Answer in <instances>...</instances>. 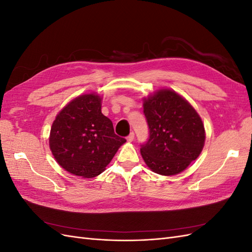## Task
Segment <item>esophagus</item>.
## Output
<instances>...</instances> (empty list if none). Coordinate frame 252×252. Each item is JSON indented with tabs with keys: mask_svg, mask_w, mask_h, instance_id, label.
<instances>
[{
	"mask_svg": "<svg viewBox=\"0 0 252 252\" xmlns=\"http://www.w3.org/2000/svg\"><path fill=\"white\" fill-rule=\"evenodd\" d=\"M134 140V133L133 132H130V134H129L128 136H127V141L128 142H132Z\"/></svg>",
	"mask_w": 252,
	"mask_h": 252,
	"instance_id": "esophagus-1",
	"label": "esophagus"
}]
</instances>
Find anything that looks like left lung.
<instances>
[{"mask_svg":"<svg viewBox=\"0 0 252 252\" xmlns=\"http://www.w3.org/2000/svg\"><path fill=\"white\" fill-rule=\"evenodd\" d=\"M149 139L141 155L149 168L162 175L185 170L200 156L205 128L195 109L170 89H161L144 98Z\"/></svg>","mask_w":252,"mask_h":252,"instance_id":"left-lung-1","label":"left lung"}]
</instances>
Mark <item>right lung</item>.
<instances>
[{
  "label": "right lung",
  "instance_id": "right-lung-1",
  "mask_svg": "<svg viewBox=\"0 0 252 252\" xmlns=\"http://www.w3.org/2000/svg\"><path fill=\"white\" fill-rule=\"evenodd\" d=\"M101 103L100 95L82 94L53 121L49 147L58 164L69 173L96 177L126 142L114 133L112 122L101 111Z\"/></svg>",
  "mask_w": 252,
  "mask_h": 252
}]
</instances>
